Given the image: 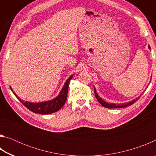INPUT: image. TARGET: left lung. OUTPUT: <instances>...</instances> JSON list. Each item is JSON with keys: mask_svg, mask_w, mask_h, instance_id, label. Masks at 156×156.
Listing matches in <instances>:
<instances>
[{"mask_svg": "<svg viewBox=\"0 0 156 156\" xmlns=\"http://www.w3.org/2000/svg\"><path fill=\"white\" fill-rule=\"evenodd\" d=\"M149 48L151 49V47L149 45ZM94 93H95V96H96V99L98 100V101L100 104H101L102 106L106 107V108H109V109H112V108H122V107H126L128 106H130L132 104H133L134 102H136L137 100L139 99V98H137L134 99L132 100V101H130L129 102H126V103L125 104H113V103H108V102H105V100H102L101 98H100L98 94H97L96 92V88L94 87Z\"/></svg>", "mask_w": 156, "mask_h": 156, "instance_id": "left-lung-1", "label": "left lung"}]
</instances>
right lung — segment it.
<instances>
[{"label": "right lung", "mask_w": 156, "mask_h": 156, "mask_svg": "<svg viewBox=\"0 0 156 156\" xmlns=\"http://www.w3.org/2000/svg\"><path fill=\"white\" fill-rule=\"evenodd\" d=\"M73 75H72L69 78L67 81L65 82L64 86L62 87L61 91L56 98L54 99L48 100V101H44L42 102H30L28 101H25L22 99H20L16 94L13 89L10 87V89L12 91L13 93L15 95V96L19 100L21 103H22L25 107H27L28 109H30L31 112L35 113H39V114H49L54 112H56L60 110L64 106L66 100L67 98V92L69 84L71 79L72 78Z\"/></svg>", "instance_id": "1"}]
</instances>
